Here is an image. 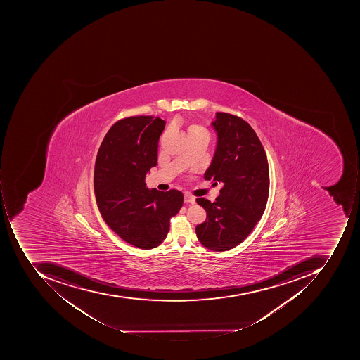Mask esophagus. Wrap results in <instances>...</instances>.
Masks as SVG:
<instances>
[{
    "instance_id": "34e87169",
    "label": "esophagus",
    "mask_w": 360,
    "mask_h": 360,
    "mask_svg": "<svg viewBox=\"0 0 360 360\" xmlns=\"http://www.w3.org/2000/svg\"><path fill=\"white\" fill-rule=\"evenodd\" d=\"M184 201H185V203H191V205H195V198L189 195V193H185V195H184Z\"/></svg>"
}]
</instances>
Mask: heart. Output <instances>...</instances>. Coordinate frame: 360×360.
Instances as JSON below:
<instances>
[{
  "label": "heart",
  "mask_w": 360,
  "mask_h": 360,
  "mask_svg": "<svg viewBox=\"0 0 360 360\" xmlns=\"http://www.w3.org/2000/svg\"><path fill=\"white\" fill-rule=\"evenodd\" d=\"M187 131H188L189 139L201 136L209 137V131L202 125L198 124V123H193V124L189 125Z\"/></svg>",
  "instance_id": "1"
}]
</instances>
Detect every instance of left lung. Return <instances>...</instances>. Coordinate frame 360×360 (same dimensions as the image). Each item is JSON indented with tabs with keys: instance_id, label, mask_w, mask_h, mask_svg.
<instances>
[{
	"instance_id": "8db88e82",
	"label": "left lung",
	"mask_w": 360,
	"mask_h": 360,
	"mask_svg": "<svg viewBox=\"0 0 360 360\" xmlns=\"http://www.w3.org/2000/svg\"><path fill=\"white\" fill-rule=\"evenodd\" d=\"M213 160L205 179L223 184L214 202L197 198L207 211L195 227L201 245L212 251L233 249L250 235L263 217L269 193V169L263 145L251 125L237 115L217 112Z\"/></svg>"
}]
</instances>
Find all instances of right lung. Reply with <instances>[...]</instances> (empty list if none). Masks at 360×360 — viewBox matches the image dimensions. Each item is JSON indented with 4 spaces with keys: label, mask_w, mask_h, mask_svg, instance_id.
Masks as SVG:
<instances>
[{
    "label": "right lung",
    "mask_w": 360,
    "mask_h": 360,
    "mask_svg": "<svg viewBox=\"0 0 360 360\" xmlns=\"http://www.w3.org/2000/svg\"><path fill=\"white\" fill-rule=\"evenodd\" d=\"M165 127V120L153 115L121 119L103 139L95 162V197L103 221L139 249L161 245L169 219L183 207L181 191L149 189L145 183L147 173L157 165Z\"/></svg>",
    "instance_id": "1"
}]
</instances>
